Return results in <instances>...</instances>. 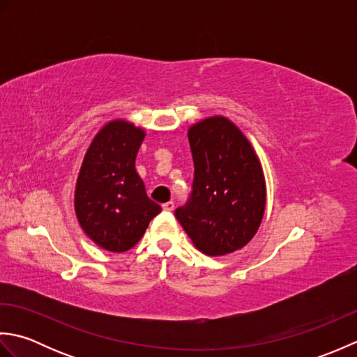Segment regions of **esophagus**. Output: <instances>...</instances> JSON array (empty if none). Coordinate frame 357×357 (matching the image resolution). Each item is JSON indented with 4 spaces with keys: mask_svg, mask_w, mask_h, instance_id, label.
<instances>
[{
    "mask_svg": "<svg viewBox=\"0 0 357 357\" xmlns=\"http://www.w3.org/2000/svg\"><path fill=\"white\" fill-rule=\"evenodd\" d=\"M162 210L164 211H173L174 210V202H172V201H169V202H165V204H162Z\"/></svg>",
    "mask_w": 357,
    "mask_h": 357,
    "instance_id": "34e87169",
    "label": "esophagus"
}]
</instances>
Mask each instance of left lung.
Masks as SVG:
<instances>
[{
  "label": "left lung",
  "mask_w": 357,
  "mask_h": 357,
  "mask_svg": "<svg viewBox=\"0 0 357 357\" xmlns=\"http://www.w3.org/2000/svg\"><path fill=\"white\" fill-rule=\"evenodd\" d=\"M188 142L193 187L174 215L202 253L236 252L252 241L264 216L267 193L259 158L244 133L224 116L192 126Z\"/></svg>",
  "instance_id": "1"
}]
</instances>
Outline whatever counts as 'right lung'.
<instances>
[{"mask_svg": "<svg viewBox=\"0 0 357 357\" xmlns=\"http://www.w3.org/2000/svg\"><path fill=\"white\" fill-rule=\"evenodd\" d=\"M146 132L115 119L96 133L75 188L81 229L107 252H127L138 244L161 207L151 201L135 161Z\"/></svg>", "mask_w": 357, "mask_h": 357, "instance_id": "right-lung-1", "label": "right lung"}]
</instances>
